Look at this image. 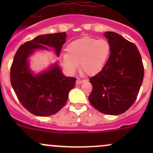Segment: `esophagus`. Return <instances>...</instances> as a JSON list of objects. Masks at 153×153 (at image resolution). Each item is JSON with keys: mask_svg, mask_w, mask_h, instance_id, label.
Masks as SVG:
<instances>
[{"mask_svg": "<svg viewBox=\"0 0 153 153\" xmlns=\"http://www.w3.org/2000/svg\"><path fill=\"white\" fill-rule=\"evenodd\" d=\"M84 82V80H81V79H79V78H78L76 81V84H78V85H79V84H82V83Z\"/></svg>", "mask_w": 153, "mask_h": 153, "instance_id": "1", "label": "esophagus"}]
</instances>
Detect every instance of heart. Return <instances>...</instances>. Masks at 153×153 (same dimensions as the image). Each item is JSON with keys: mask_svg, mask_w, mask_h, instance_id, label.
<instances>
[{"mask_svg": "<svg viewBox=\"0 0 153 153\" xmlns=\"http://www.w3.org/2000/svg\"><path fill=\"white\" fill-rule=\"evenodd\" d=\"M110 51L107 40L83 37L68 44L67 54L61 58V64L68 72L73 74L80 64L81 72L94 75L104 68Z\"/></svg>", "mask_w": 153, "mask_h": 153, "instance_id": "obj_1", "label": "heart"}]
</instances>
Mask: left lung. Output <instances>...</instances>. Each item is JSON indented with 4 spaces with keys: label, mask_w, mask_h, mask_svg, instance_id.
<instances>
[{
    "label": "left lung",
    "mask_w": 153,
    "mask_h": 153,
    "mask_svg": "<svg viewBox=\"0 0 153 153\" xmlns=\"http://www.w3.org/2000/svg\"><path fill=\"white\" fill-rule=\"evenodd\" d=\"M111 53L101 72L89 79L92 91L89 101L99 112L124 113L136 100L143 82L141 54L133 43L113 32H106Z\"/></svg>",
    "instance_id": "8db88e82"
}]
</instances>
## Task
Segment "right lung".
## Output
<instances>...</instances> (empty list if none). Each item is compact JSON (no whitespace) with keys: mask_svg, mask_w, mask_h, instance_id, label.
<instances>
[{"mask_svg":"<svg viewBox=\"0 0 153 153\" xmlns=\"http://www.w3.org/2000/svg\"><path fill=\"white\" fill-rule=\"evenodd\" d=\"M66 37V32L39 35L22 44L14 57L10 69L11 84L22 106L37 116L57 113L67 103L76 78L64 76L57 64L33 75L27 59L35 49H48L46 46L53 47L59 56Z\"/></svg>","mask_w":153,"mask_h":153,"instance_id":"1","label":"right lung"}]
</instances>
